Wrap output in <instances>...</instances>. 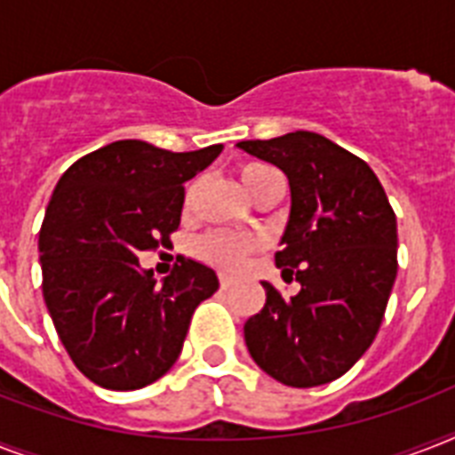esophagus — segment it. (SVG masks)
Instances as JSON below:
<instances>
[{
  "label": "esophagus",
  "mask_w": 455,
  "mask_h": 455,
  "mask_svg": "<svg viewBox=\"0 0 455 455\" xmlns=\"http://www.w3.org/2000/svg\"><path fill=\"white\" fill-rule=\"evenodd\" d=\"M235 283V278L234 276H228V274H221L220 276V285L227 291V288H231V285Z\"/></svg>",
  "instance_id": "obj_1"
}]
</instances>
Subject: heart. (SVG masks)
I'll return each mask as SVG.
<instances>
[{
    "mask_svg": "<svg viewBox=\"0 0 455 455\" xmlns=\"http://www.w3.org/2000/svg\"><path fill=\"white\" fill-rule=\"evenodd\" d=\"M274 174H276V170L264 163H248L238 170L243 188L250 196H252L257 186L267 181L269 177H274ZM257 245H259V241L252 234H241V231H210V234H205L196 243V255L203 262H210L214 267H221V269H235V267H241L243 259Z\"/></svg>",
    "mask_w": 455,
    "mask_h": 455,
    "instance_id": "b5f03b06",
    "label": "heart"
}]
</instances>
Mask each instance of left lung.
<instances>
[{"label": "left lung", "mask_w": 455, "mask_h": 455, "mask_svg": "<svg viewBox=\"0 0 455 455\" xmlns=\"http://www.w3.org/2000/svg\"><path fill=\"white\" fill-rule=\"evenodd\" d=\"M238 148L288 177L291 220L276 267L302 285L285 299L262 283L267 302L243 328L250 356L288 387L332 382L380 331L396 278L395 210L375 172L316 132Z\"/></svg>", "instance_id": "1"}]
</instances>
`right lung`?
<instances>
[{
  "mask_svg": "<svg viewBox=\"0 0 455 455\" xmlns=\"http://www.w3.org/2000/svg\"><path fill=\"white\" fill-rule=\"evenodd\" d=\"M221 144L172 153L124 139L70 164L39 231L42 292L60 342L82 375L106 389H141L181 354L191 316L220 281L181 259L163 285L139 255L170 243L184 184Z\"/></svg>",
  "mask_w": 455,
  "mask_h": 455,
  "instance_id": "1",
  "label": "right lung"
}]
</instances>
